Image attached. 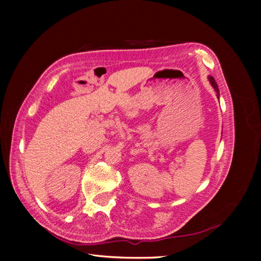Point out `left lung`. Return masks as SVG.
Here are the masks:
<instances>
[{
    "label": "left lung",
    "mask_w": 261,
    "mask_h": 261,
    "mask_svg": "<svg viewBox=\"0 0 261 261\" xmlns=\"http://www.w3.org/2000/svg\"><path fill=\"white\" fill-rule=\"evenodd\" d=\"M208 79H210V82H211V84H212V86L214 87V90L216 91V93H218V98L220 96V94H219V88H218V85H216V83H215V79L213 78V77H208Z\"/></svg>",
    "instance_id": "obj_1"
}]
</instances>
